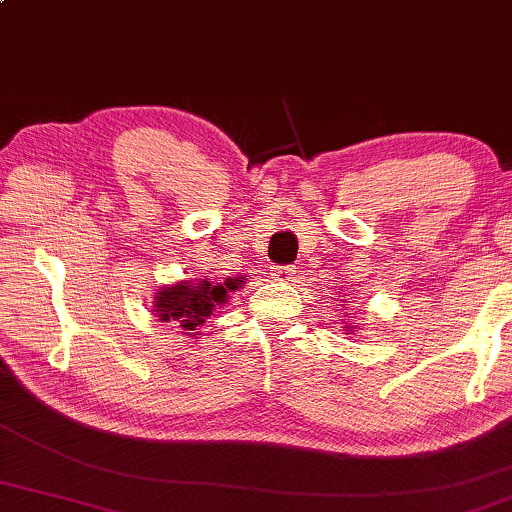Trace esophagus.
Listing matches in <instances>:
<instances>
[{
	"label": "esophagus",
	"mask_w": 512,
	"mask_h": 512,
	"mask_svg": "<svg viewBox=\"0 0 512 512\" xmlns=\"http://www.w3.org/2000/svg\"><path fill=\"white\" fill-rule=\"evenodd\" d=\"M271 275L275 277V280H280V282H293L295 268L293 266H275Z\"/></svg>",
	"instance_id": "esophagus-1"
}]
</instances>
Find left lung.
<instances>
[{
    "instance_id": "obj_1",
    "label": "left lung",
    "mask_w": 512,
    "mask_h": 512,
    "mask_svg": "<svg viewBox=\"0 0 512 512\" xmlns=\"http://www.w3.org/2000/svg\"><path fill=\"white\" fill-rule=\"evenodd\" d=\"M358 329V324H353V327H351V324H345V327H342V331H345L347 333V336H349V333H353V331H356Z\"/></svg>"
}]
</instances>
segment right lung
Instances as JSON below:
<instances>
[{
    "instance_id": "obj_1",
    "label": "right lung",
    "mask_w": 512,
    "mask_h": 512,
    "mask_svg": "<svg viewBox=\"0 0 512 512\" xmlns=\"http://www.w3.org/2000/svg\"><path fill=\"white\" fill-rule=\"evenodd\" d=\"M241 280L212 284L210 280H181L159 286L154 293L152 313L161 322H172L183 336H201L199 327L210 318L217 306L228 302V291H237Z\"/></svg>"
}]
</instances>
